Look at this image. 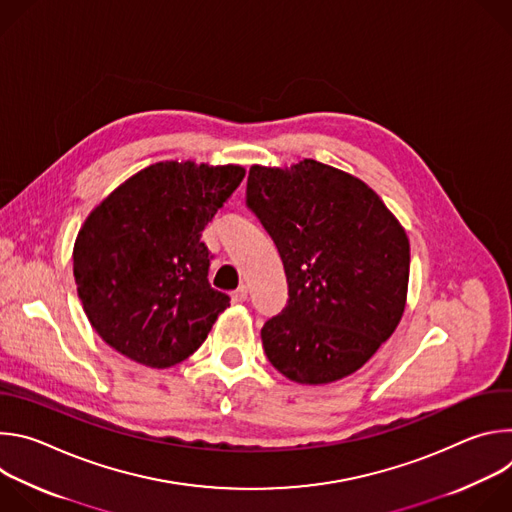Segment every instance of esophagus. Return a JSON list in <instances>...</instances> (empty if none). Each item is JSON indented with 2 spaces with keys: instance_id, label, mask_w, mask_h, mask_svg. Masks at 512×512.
Here are the masks:
<instances>
[{
  "instance_id": "1",
  "label": "esophagus",
  "mask_w": 512,
  "mask_h": 512,
  "mask_svg": "<svg viewBox=\"0 0 512 512\" xmlns=\"http://www.w3.org/2000/svg\"><path fill=\"white\" fill-rule=\"evenodd\" d=\"M231 300L235 302V304H241V302H245L247 300V287L245 285H239L233 294H231Z\"/></svg>"
}]
</instances>
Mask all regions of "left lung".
Masks as SVG:
<instances>
[{
	"instance_id": "left-lung-1",
	"label": "left lung",
	"mask_w": 512,
	"mask_h": 512,
	"mask_svg": "<svg viewBox=\"0 0 512 512\" xmlns=\"http://www.w3.org/2000/svg\"><path fill=\"white\" fill-rule=\"evenodd\" d=\"M247 206L271 235L287 277V306L265 322L273 367L302 385L358 371L401 322L409 239L362 180L304 160L251 166Z\"/></svg>"
}]
</instances>
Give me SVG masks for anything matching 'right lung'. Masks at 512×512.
I'll return each mask as SVG.
<instances>
[{
    "mask_svg": "<svg viewBox=\"0 0 512 512\" xmlns=\"http://www.w3.org/2000/svg\"><path fill=\"white\" fill-rule=\"evenodd\" d=\"M243 178L233 164L158 162L93 208L72 271L91 326L111 348L166 369L206 340L231 298L210 287L200 237Z\"/></svg>",
    "mask_w": 512,
    "mask_h": 512,
    "instance_id": "right-lung-1",
    "label": "right lung"
}]
</instances>
